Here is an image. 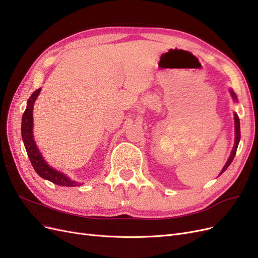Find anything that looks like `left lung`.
Instances as JSON below:
<instances>
[{"mask_svg":"<svg viewBox=\"0 0 258 258\" xmlns=\"http://www.w3.org/2000/svg\"><path fill=\"white\" fill-rule=\"evenodd\" d=\"M230 93H231V96H232V98H233V100H236L237 101V96H236V93L233 92L232 90H230ZM235 115V129H236V137H235V146H233V148H232V151H231V154H230V156H229V158H228V160H227V162H226V165L224 166V168H223V170L221 171V173H220V175L223 173V172H225L226 171V169H227L229 166H230V163L232 162V160H233V158H235V155H236V153H237V148H238V145H239V142H240V137H241V135H240V120H239V117H238V115L235 113L233 114Z\"/></svg>","mask_w":258,"mask_h":258,"instance_id":"obj_1","label":"left lung"}]
</instances>
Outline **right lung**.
I'll return each instance as SVG.
<instances>
[{
	"mask_svg": "<svg viewBox=\"0 0 258 258\" xmlns=\"http://www.w3.org/2000/svg\"><path fill=\"white\" fill-rule=\"evenodd\" d=\"M41 92V88L35 90L28 100V104L25 113L22 115L21 120V136L22 141L25 144L26 151L28 154V157L32 163V167L35 170V172L41 177L48 179L51 183L59 185V186H66V187H75L82 185L81 183H77L73 179L68 177L66 174L59 171L52 169L47 162H46L41 155L40 151L37 150V146L33 139V105L36 98L38 97Z\"/></svg>",
	"mask_w": 258,
	"mask_h": 258,
	"instance_id": "obj_1",
	"label": "right lung"
}]
</instances>
